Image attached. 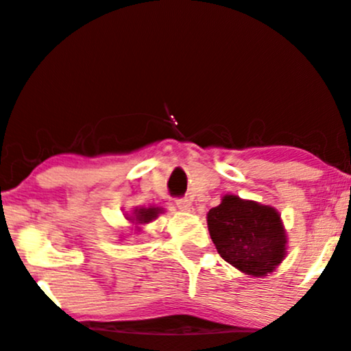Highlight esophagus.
Returning a JSON list of instances; mask_svg holds the SVG:
<instances>
[{
  "label": "esophagus",
  "instance_id": "1",
  "mask_svg": "<svg viewBox=\"0 0 351 351\" xmlns=\"http://www.w3.org/2000/svg\"><path fill=\"white\" fill-rule=\"evenodd\" d=\"M176 208L180 210H191L193 209V202L186 199V197H183V199H176Z\"/></svg>",
  "mask_w": 351,
  "mask_h": 351
}]
</instances>
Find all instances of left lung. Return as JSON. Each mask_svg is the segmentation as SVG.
<instances>
[{"mask_svg": "<svg viewBox=\"0 0 351 351\" xmlns=\"http://www.w3.org/2000/svg\"><path fill=\"white\" fill-rule=\"evenodd\" d=\"M208 227L219 255L250 276H267L288 255L281 214L271 206L226 194L208 213Z\"/></svg>", "mask_w": 351, "mask_h": 351, "instance_id": "left-lung-1", "label": "left lung"}]
</instances>
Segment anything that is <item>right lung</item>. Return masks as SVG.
Listing matches in <instances>:
<instances>
[{
	"label": "right lung",
	"mask_w": 351,
	"mask_h": 351,
	"mask_svg": "<svg viewBox=\"0 0 351 351\" xmlns=\"http://www.w3.org/2000/svg\"><path fill=\"white\" fill-rule=\"evenodd\" d=\"M165 209L163 208H154V206H150V208H135L132 210V214H128L125 219L135 226V232L137 234H141L142 232V227L141 226H145V223H150L152 221H155L160 214H163Z\"/></svg>",
	"instance_id": "obj_1"
}]
</instances>
